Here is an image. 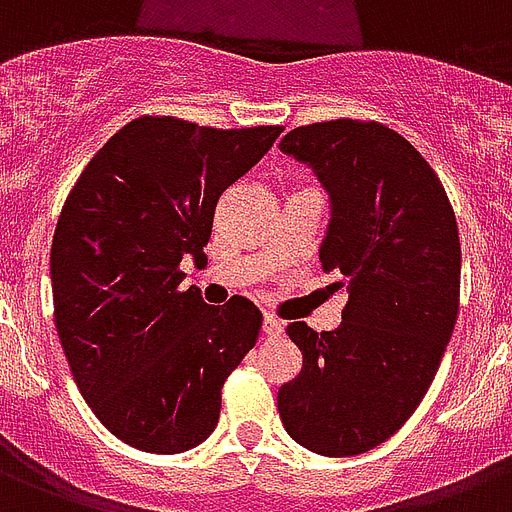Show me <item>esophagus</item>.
<instances>
[{
  "mask_svg": "<svg viewBox=\"0 0 512 512\" xmlns=\"http://www.w3.org/2000/svg\"><path fill=\"white\" fill-rule=\"evenodd\" d=\"M261 330H264V335H269V338H272V335H280L282 325H280V320H275V317H272V314H264V320H261Z\"/></svg>",
  "mask_w": 512,
  "mask_h": 512,
  "instance_id": "esophagus-1",
  "label": "esophagus"
}]
</instances>
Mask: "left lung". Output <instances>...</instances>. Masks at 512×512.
<instances>
[{"label": "left lung", "instance_id": "obj_1", "mask_svg": "<svg viewBox=\"0 0 512 512\" xmlns=\"http://www.w3.org/2000/svg\"><path fill=\"white\" fill-rule=\"evenodd\" d=\"M280 150L306 163L330 200L320 245L333 288L349 290L341 325L285 333L304 354L277 391L290 439L325 457L391 439L423 402L460 301V237L439 177L402 134L338 118L298 126Z\"/></svg>", "mask_w": 512, "mask_h": 512}]
</instances>
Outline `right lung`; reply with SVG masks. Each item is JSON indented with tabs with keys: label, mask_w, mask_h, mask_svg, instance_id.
I'll use <instances>...</instances> for the list:
<instances>
[{
	"label": "right lung",
	"mask_w": 512,
	"mask_h": 512,
	"mask_svg": "<svg viewBox=\"0 0 512 512\" xmlns=\"http://www.w3.org/2000/svg\"><path fill=\"white\" fill-rule=\"evenodd\" d=\"M280 126L211 129L137 118L81 171L57 219L55 325L92 412L129 447L177 455L214 433L222 386L259 338L243 296L208 306L179 290L206 259L222 192L267 155Z\"/></svg>",
	"instance_id": "right-lung-1"
}]
</instances>
